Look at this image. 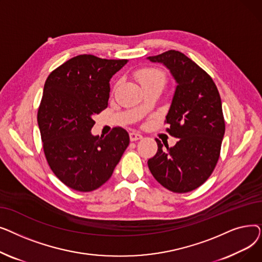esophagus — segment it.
<instances>
[{
    "label": "esophagus",
    "mask_w": 262,
    "mask_h": 262,
    "mask_svg": "<svg viewBox=\"0 0 262 262\" xmlns=\"http://www.w3.org/2000/svg\"><path fill=\"white\" fill-rule=\"evenodd\" d=\"M129 138L132 141H136V140H139V139H142V135L137 133V132H132L129 134Z\"/></svg>",
    "instance_id": "obj_1"
}]
</instances>
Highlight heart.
Instances as JSON below:
<instances>
[{
	"instance_id": "obj_1",
	"label": "heart",
	"mask_w": 262,
	"mask_h": 262,
	"mask_svg": "<svg viewBox=\"0 0 262 262\" xmlns=\"http://www.w3.org/2000/svg\"><path fill=\"white\" fill-rule=\"evenodd\" d=\"M136 76L142 87L149 85H164V81H166V76H164L163 72L155 68L141 69V70L137 71Z\"/></svg>"
}]
</instances>
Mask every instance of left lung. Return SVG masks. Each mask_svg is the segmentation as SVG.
Segmentation results:
<instances>
[{"label":"left lung","instance_id":"obj_1","mask_svg":"<svg viewBox=\"0 0 262 262\" xmlns=\"http://www.w3.org/2000/svg\"><path fill=\"white\" fill-rule=\"evenodd\" d=\"M146 59L166 67L176 82L166 122L178 138L172 147L156 139L158 150L147 166L164 188L185 193L215 168L225 133L221 98L212 78L185 54L171 50Z\"/></svg>","mask_w":262,"mask_h":262}]
</instances>
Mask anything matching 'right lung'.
Segmentation results:
<instances>
[{"label": "right lung", "instance_id": "obj_1", "mask_svg": "<svg viewBox=\"0 0 262 262\" xmlns=\"http://www.w3.org/2000/svg\"><path fill=\"white\" fill-rule=\"evenodd\" d=\"M127 62L78 55L46 80L38 126L49 166L69 188L89 192L101 187L129 144L122 127L106 137L91 133L93 117L108 105L110 79Z\"/></svg>", "mask_w": 262, "mask_h": 262}]
</instances>
